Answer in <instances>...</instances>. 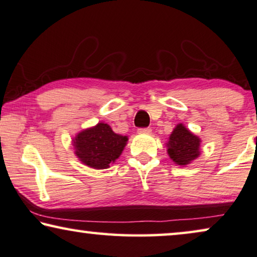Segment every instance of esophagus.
<instances>
[{
    "mask_svg": "<svg viewBox=\"0 0 257 257\" xmlns=\"http://www.w3.org/2000/svg\"><path fill=\"white\" fill-rule=\"evenodd\" d=\"M139 132V134H151L152 133V129L150 128H141L137 130Z\"/></svg>",
    "mask_w": 257,
    "mask_h": 257,
    "instance_id": "obj_1",
    "label": "esophagus"
}]
</instances>
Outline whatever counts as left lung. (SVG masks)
Returning a JSON list of instances; mask_svg holds the SVG:
<instances>
[{"mask_svg":"<svg viewBox=\"0 0 257 257\" xmlns=\"http://www.w3.org/2000/svg\"><path fill=\"white\" fill-rule=\"evenodd\" d=\"M202 141L183 123H178L168 137L167 153L172 162L179 166H187L201 155Z\"/></svg>","mask_w":257,"mask_h":257,"instance_id":"1","label":"left lung"}]
</instances>
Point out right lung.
<instances>
[{"label": "right lung", "instance_id": "1", "mask_svg": "<svg viewBox=\"0 0 257 257\" xmlns=\"http://www.w3.org/2000/svg\"><path fill=\"white\" fill-rule=\"evenodd\" d=\"M71 142L80 163L94 170H105L121 156L128 137L114 133L105 122H99L79 132Z\"/></svg>", "mask_w": 257, "mask_h": 257}]
</instances>
